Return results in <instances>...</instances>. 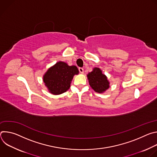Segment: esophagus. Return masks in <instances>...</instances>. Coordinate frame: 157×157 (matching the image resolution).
Listing matches in <instances>:
<instances>
[{
	"label": "esophagus",
	"instance_id": "1",
	"mask_svg": "<svg viewBox=\"0 0 157 157\" xmlns=\"http://www.w3.org/2000/svg\"><path fill=\"white\" fill-rule=\"evenodd\" d=\"M79 71L81 73H84V69L82 68H79Z\"/></svg>",
	"mask_w": 157,
	"mask_h": 157
}]
</instances>
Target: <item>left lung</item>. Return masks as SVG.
<instances>
[{"instance_id":"left-lung-1","label":"left lung","mask_w":157,"mask_h":157,"mask_svg":"<svg viewBox=\"0 0 157 157\" xmlns=\"http://www.w3.org/2000/svg\"><path fill=\"white\" fill-rule=\"evenodd\" d=\"M87 78L89 85L96 93H103L110 87L107 77L99 68H94L91 72L87 75Z\"/></svg>"}]
</instances>
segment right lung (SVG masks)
I'll return each instance as SVG.
<instances>
[{
  "mask_svg": "<svg viewBox=\"0 0 157 157\" xmlns=\"http://www.w3.org/2000/svg\"><path fill=\"white\" fill-rule=\"evenodd\" d=\"M78 74L79 70L76 66H69L59 61L48 68L44 74L43 80L49 93L59 95L68 90L74 76Z\"/></svg>",
  "mask_w": 157,
  "mask_h": 157,
  "instance_id": "right-lung-1",
  "label": "right lung"
}]
</instances>
